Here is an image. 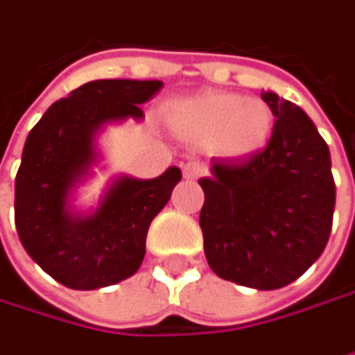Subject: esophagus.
Listing matches in <instances>:
<instances>
[{"label": "esophagus", "instance_id": "esophagus-1", "mask_svg": "<svg viewBox=\"0 0 355 355\" xmlns=\"http://www.w3.org/2000/svg\"><path fill=\"white\" fill-rule=\"evenodd\" d=\"M182 171H184V178L186 180H198L205 173V165L200 161H188Z\"/></svg>", "mask_w": 355, "mask_h": 355}]
</instances>
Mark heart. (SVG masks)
<instances>
[{
  "label": "heart",
  "mask_w": 355,
  "mask_h": 355,
  "mask_svg": "<svg viewBox=\"0 0 355 355\" xmlns=\"http://www.w3.org/2000/svg\"><path fill=\"white\" fill-rule=\"evenodd\" d=\"M161 119L171 136L188 144H207L221 159H250L265 150L272 128V109L263 98L227 90H205L167 101Z\"/></svg>",
  "instance_id": "1"
}]
</instances>
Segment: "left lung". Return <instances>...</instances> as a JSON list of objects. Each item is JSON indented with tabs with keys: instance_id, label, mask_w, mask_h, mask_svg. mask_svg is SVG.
<instances>
[{
	"instance_id": "obj_1",
	"label": "left lung",
	"mask_w": 355,
	"mask_h": 355,
	"mask_svg": "<svg viewBox=\"0 0 355 355\" xmlns=\"http://www.w3.org/2000/svg\"><path fill=\"white\" fill-rule=\"evenodd\" d=\"M275 128L265 150L225 163L211 161L200 178V230L209 266L225 281L279 289L322 254L333 225L331 153L314 121L291 101L263 90Z\"/></svg>"
}]
</instances>
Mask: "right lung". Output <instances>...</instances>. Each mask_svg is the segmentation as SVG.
<instances>
[{
	"mask_svg": "<svg viewBox=\"0 0 355 355\" xmlns=\"http://www.w3.org/2000/svg\"><path fill=\"white\" fill-rule=\"evenodd\" d=\"M159 80H92L53 103L31 130L16 173V230L28 257L70 289H98L132 277L144 261L150 221L182 180L125 173L107 182L98 202L76 209V188L103 161L98 138L111 123L142 121L140 105Z\"/></svg>",
	"mask_w": 355,
	"mask_h": 355,
	"instance_id": "right-lung-1",
	"label": "right lung"
}]
</instances>
